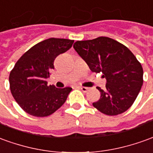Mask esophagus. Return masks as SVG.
Here are the masks:
<instances>
[{"instance_id":"esophagus-1","label":"esophagus","mask_w":153,"mask_h":153,"mask_svg":"<svg viewBox=\"0 0 153 153\" xmlns=\"http://www.w3.org/2000/svg\"><path fill=\"white\" fill-rule=\"evenodd\" d=\"M79 89H81V90H82L83 92H84V93H86V92H88V90H89V88H88L82 87V86H79Z\"/></svg>"}]
</instances>
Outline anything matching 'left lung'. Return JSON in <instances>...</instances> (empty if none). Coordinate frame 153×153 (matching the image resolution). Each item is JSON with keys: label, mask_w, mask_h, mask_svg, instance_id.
Listing matches in <instances>:
<instances>
[{"label": "left lung", "mask_w": 153, "mask_h": 153, "mask_svg": "<svg viewBox=\"0 0 153 153\" xmlns=\"http://www.w3.org/2000/svg\"><path fill=\"white\" fill-rule=\"evenodd\" d=\"M74 48L92 72L102 73L106 89L93 102L102 114L114 116L123 114L134 102L143 84V69L128 47L108 37L78 40Z\"/></svg>", "instance_id": "8db88e82"}]
</instances>
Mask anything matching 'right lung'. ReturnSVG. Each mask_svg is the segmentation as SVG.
I'll return each mask as SVG.
<instances>
[{
  "mask_svg": "<svg viewBox=\"0 0 153 153\" xmlns=\"http://www.w3.org/2000/svg\"><path fill=\"white\" fill-rule=\"evenodd\" d=\"M73 43L74 40L67 39H45L31 47L16 63L10 73V88L25 113L46 117L65 103L72 88L48 85L46 79L54 69L55 58L69 50Z\"/></svg>",
  "mask_w": 153,
  "mask_h": 153,
  "instance_id": "add662e5",
  "label": "right lung"
}]
</instances>
